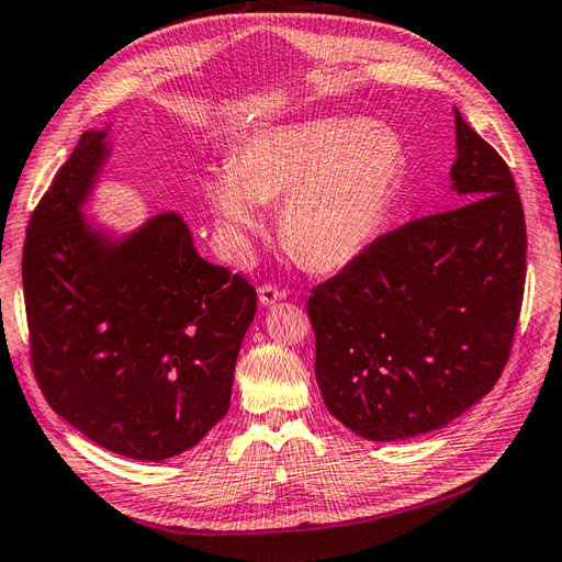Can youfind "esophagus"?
<instances>
[{
  "mask_svg": "<svg viewBox=\"0 0 562 562\" xmlns=\"http://www.w3.org/2000/svg\"><path fill=\"white\" fill-rule=\"evenodd\" d=\"M283 299H286V291L276 289V286H271V283H266V286L259 289V303H261V306H273V303H279Z\"/></svg>",
  "mask_w": 562,
  "mask_h": 562,
  "instance_id": "34e87169",
  "label": "esophagus"
}]
</instances>
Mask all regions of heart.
Listing matches in <instances>:
<instances>
[{"mask_svg":"<svg viewBox=\"0 0 562 562\" xmlns=\"http://www.w3.org/2000/svg\"><path fill=\"white\" fill-rule=\"evenodd\" d=\"M405 180V145L368 117H316L251 135L210 184V204L244 259L263 204L283 200L281 244L313 271L350 263L375 239Z\"/></svg>","mask_w":562,"mask_h":562,"instance_id":"1","label":"heart"}]
</instances>
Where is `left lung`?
Here are the masks:
<instances>
[{
  "label": "left lung",
  "instance_id": "obj_1",
  "mask_svg": "<svg viewBox=\"0 0 562 562\" xmlns=\"http://www.w3.org/2000/svg\"><path fill=\"white\" fill-rule=\"evenodd\" d=\"M451 210L382 234L308 299L330 415L370 441L447 427L496 385L526 286L514 175L454 111Z\"/></svg>",
  "mask_w": 562,
  "mask_h": 562
}]
</instances>
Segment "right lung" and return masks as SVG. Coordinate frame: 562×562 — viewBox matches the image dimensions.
Returning a JSON list of instances; mask_svg holds the SVG:
<instances>
[{
	"label": "right lung",
	"instance_id": "right-lung-1",
	"mask_svg": "<svg viewBox=\"0 0 562 562\" xmlns=\"http://www.w3.org/2000/svg\"><path fill=\"white\" fill-rule=\"evenodd\" d=\"M86 131L26 226L22 281L32 368L58 417L108 451L162 461L229 409L256 289L204 261L180 214L113 239L86 220L108 157Z\"/></svg>",
	"mask_w": 562,
	"mask_h": 562
}]
</instances>
